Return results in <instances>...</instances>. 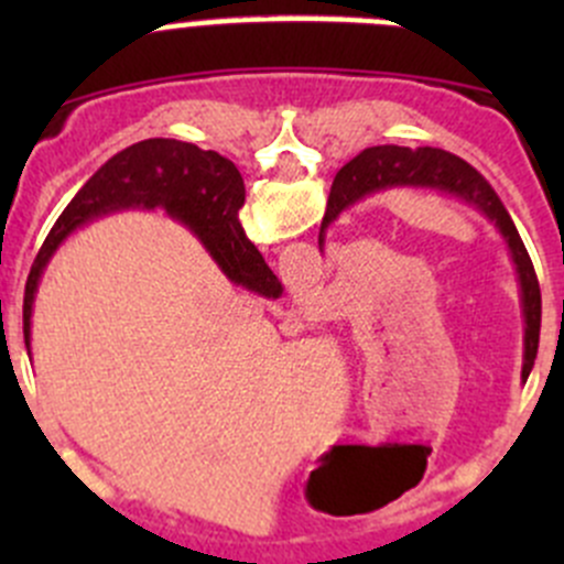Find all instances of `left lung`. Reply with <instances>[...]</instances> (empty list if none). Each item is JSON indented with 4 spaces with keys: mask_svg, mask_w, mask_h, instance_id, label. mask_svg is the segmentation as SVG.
Segmentation results:
<instances>
[{
    "mask_svg": "<svg viewBox=\"0 0 564 564\" xmlns=\"http://www.w3.org/2000/svg\"><path fill=\"white\" fill-rule=\"evenodd\" d=\"M398 185H423L436 187V191H447L453 196L464 198L475 209H480L486 218L497 224L502 231L505 242H508L510 253H513L516 272H519L521 283V305H524V368L521 377H529L538 357V340H540V286L538 275H534L532 259H529L524 242H521L519 229H516L513 218L508 215L505 204L499 202L497 191L488 185V180L469 163L460 161L458 155L436 147H417V150H406V147H368L362 150L355 161L346 163L338 174H335L333 191H329L327 213H324L322 231H318V246H322L324 229L329 220L338 218L346 207L360 202L362 196L371 193L388 191Z\"/></svg>",
    "mask_w": 564,
    "mask_h": 564,
    "instance_id": "left-lung-1",
    "label": "left lung"
}]
</instances>
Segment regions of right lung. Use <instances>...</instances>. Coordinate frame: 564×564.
I'll return each instance as SVG.
<instances>
[{
    "label": "right lung",
    "mask_w": 564,
    "mask_h": 564,
    "mask_svg": "<svg viewBox=\"0 0 564 564\" xmlns=\"http://www.w3.org/2000/svg\"><path fill=\"white\" fill-rule=\"evenodd\" d=\"M242 204H246L242 176L235 163L218 152L198 150L196 144L176 139H147L117 152L89 176L87 185L56 218L32 264L24 289L26 349H30L32 303L48 259L78 226L113 209L163 207L196 231L229 281L264 297H278L283 292L281 281L272 275L270 267L264 264V256L248 240L237 218Z\"/></svg>",
    "instance_id": "obj_1"
}]
</instances>
